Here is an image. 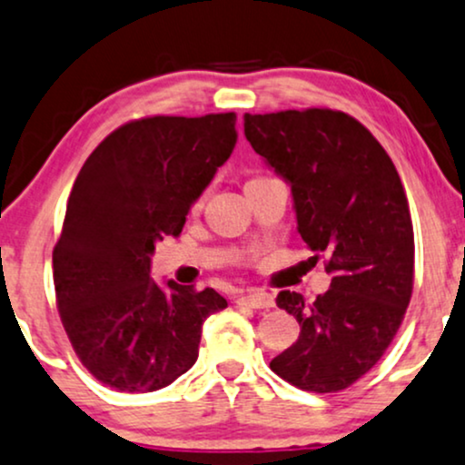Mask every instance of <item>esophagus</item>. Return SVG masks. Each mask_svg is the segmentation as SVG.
Returning a JSON list of instances; mask_svg holds the SVG:
<instances>
[{"mask_svg": "<svg viewBox=\"0 0 465 465\" xmlns=\"http://www.w3.org/2000/svg\"><path fill=\"white\" fill-rule=\"evenodd\" d=\"M239 303L248 308H273V295L265 293V291H250L248 295L239 297Z\"/></svg>", "mask_w": 465, "mask_h": 465, "instance_id": "obj_1", "label": "esophagus"}]
</instances>
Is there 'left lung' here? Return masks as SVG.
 Masks as SVG:
<instances>
[{
  "mask_svg": "<svg viewBox=\"0 0 465 465\" xmlns=\"http://www.w3.org/2000/svg\"><path fill=\"white\" fill-rule=\"evenodd\" d=\"M245 137L291 185L297 231L331 284L308 303L280 291L300 338L269 362L308 392L345 391L380 362L414 289V228L392 159L362 123L328 107L245 114Z\"/></svg>",
  "mask_w": 465,
  "mask_h": 465,
  "instance_id": "8db88e82",
  "label": "left lung"
}]
</instances>
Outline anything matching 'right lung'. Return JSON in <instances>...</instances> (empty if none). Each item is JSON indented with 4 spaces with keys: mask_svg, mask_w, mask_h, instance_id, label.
Returning a JSON list of instances; mask_svg holds the SVG:
<instances>
[{
    "mask_svg": "<svg viewBox=\"0 0 465 465\" xmlns=\"http://www.w3.org/2000/svg\"><path fill=\"white\" fill-rule=\"evenodd\" d=\"M237 114L146 116L112 131L85 159L54 248L55 303L82 364L120 392L170 386L198 360L213 289L151 278L154 243L185 215L237 142Z\"/></svg>",
    "mask_w": 465,
    "mask_h": 465,
    "instance_id": "right-lung-1",
    "label": "right lung"
}]
</instances>
